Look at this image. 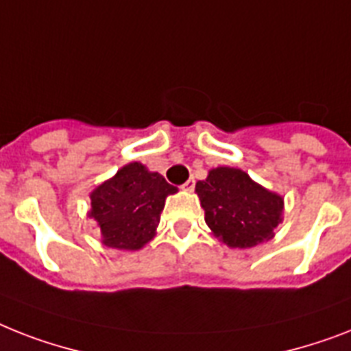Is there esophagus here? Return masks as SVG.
I'll list each match as a JSON object with an SVG mask.
<instances>
[{"instance_id": "1", "label": "esophagus", "mask_w": 351, "mask_h": 351, "mask_svg": "<svg viewBox=\"0 0 351 351\" xmlns=\"http://www.w3.org/2000/svg\"><path fill=\"white\" fill-rule=\"evenodd\" d=\"M195 184H196L195 178L191 176L189 180H187L184 185H182V189H184V191H193V189H195Z\"/></svg>"}]
</instances>
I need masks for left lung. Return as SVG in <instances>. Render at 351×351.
I'll return each mask as SVG.
<instances>
[{"label": "left lung", "mask_w": 351, "mask_h": 351, "mask_svg": "<svg viewBox=\"0 0 351 351\" xmlns=\"http://www.w3.org/2000/svg\"><path fill=\"white\" fill-rule=\"evenodd\" d=\"M205 223L229 247L247 249L274 236L283 198L234 167H216L196 184Z\"/></svg>", "instance_id": "left-lung-1"}]
</instances>
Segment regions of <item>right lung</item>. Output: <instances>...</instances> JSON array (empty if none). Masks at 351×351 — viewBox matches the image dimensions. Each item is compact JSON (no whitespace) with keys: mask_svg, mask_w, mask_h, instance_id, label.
<instances>
[{"mask_svg":"<svg viewBox=\"0 0 351 351\" xmlns=\"http://www.w3.org/2000/svg\"><path fill=\"white\" fill-rule=\"evenodd\" d=\"M176 193L160 173L133 162L92 193V210L102 243L113 249L136 250L155 236L166 196Z\"/></svg>","mask_w":351,"mask_h":351,"instance_id":"obj_1","label":"right lung"}]
</instances>
